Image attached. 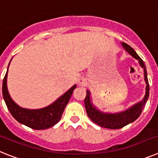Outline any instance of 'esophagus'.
Listing matches in <instances>:
<instances>
[{"label": "esophagus", "mask_w": 158, "mask_h": 158, "mask_svg": "<svg viewBox=\"0 0 158 158\" xmlns=\"http://www.w3.org/2000/svg\"><path fill=\"white\" fill-rule=\"evenodd\" d=\"M79 84L80 86H85L87 84V80L84 78H81L79 79Z\"/></svg>", "instance_id": "obj_1"}]
</instances>
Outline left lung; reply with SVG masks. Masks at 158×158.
I'll return each mask as SVG.
<instances>
[{"instance_id":"left-lung-1","label":"left lung","mask_w":158,"mask_h":158,"mask_svg":"<svg viewBox=\"0 0 158 158\" xmlns=\"http://www.w3.org/2000/svg\"><path fill=\"white\" fill-rule=\"evenodd\" d=\"M121 45L123 48L126 50L131 56H132L135 59L138 61L139 65L144 70V82L146 83L145 94H144L142 100L137 102L124 111L112 113V112H102L101 110L97 108V107L95 106V104H93V103L91 101V92H90L89 90H87V95H86L85 100H84V104H85L87 116L91 119V121L94 122L95 124H98L103 128H110V129L121 128L123 127L126 126L127 124L135 121L140 116L149 95V81H148V77H147L145 64L138 54H136V51L129 45H128L125 42H121Z\"/></svg>"}]
</instances>
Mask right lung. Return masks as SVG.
<instances>
[{"instance_id":"obj_1","label":"right lung","mask_w":158,"mask_h":158,"mask_svg":"<svg viewBox=\"0 0 158 158\" xmlns=\"http://www.w3.org/2000/svg\"><path fill=\"white\" fill-rule=\"evenodd\" d=\"M9 66H8L7 72L3 79L2 94L8 109L14 119L21 124L36 130L46 129L56 124L60 120L63 111L72 95L73 91L76 87V84L72 86L68 91H66L63 95L53 102L52 104L46 106L45 108H38V109L24 108L16 104L8 91L7 77Z\"/></svg>"}]
</instances>
